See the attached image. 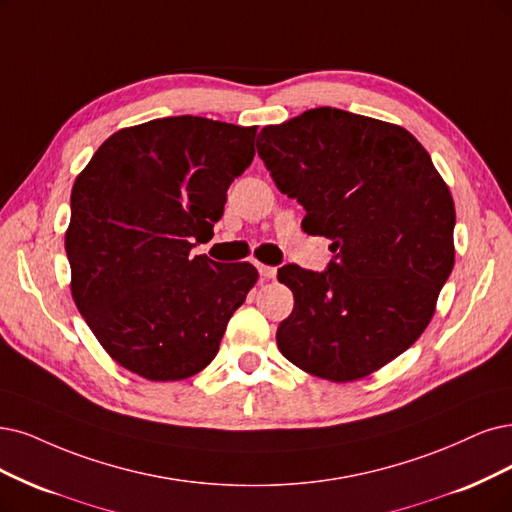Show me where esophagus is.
<instances>
[{"mask_svg": "<svg viewBox=\"0 0 512 512\" xmlns=\"http://www.w3.org/2000/svg\"><path fill=\"white\" fill-rule=\"evenodd\" d=\"M257 270L263 278H276V268H272V266H263V263H257Z\"/></svg>", "mask_w": 512, "mask_h": 512, "instance_id": "esophagus-1", "label": "esophagus"}]
</instances>
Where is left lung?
Wrapping results in <instances>:
<instances>
[{
	"instance_id": "1",
	"label": "left lung",
	"mask_w": 512,
	"mask_h": 512,
	"mask_svg": "<svg viewBox=\"0 0 512 512\" xmlns=\"http://www.w3.org/2000/svg\"><path fill=\"white\" fill-rule=\"evenodd\" d=\"M257 154L335 253L325 272L278 270L295 295L278 348L323 380H361L430 323L456 257L449 189L405 128L335 107L266 126Z\"/></svg>"
}]
</instances>
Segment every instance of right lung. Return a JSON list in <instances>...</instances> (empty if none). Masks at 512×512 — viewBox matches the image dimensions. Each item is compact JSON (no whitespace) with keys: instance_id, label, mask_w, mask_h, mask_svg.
<instances>
[{"instance_id":"add662e5","label":"right lung","mask_w":512,"mask_h":512,"mask_svg":"<svg viewBox=\"0 0 512 512\" xmlns=\"http://www.w3.org/2000/svg\"><path fill=\"white\" fill-rule=\"evenodd\" d=\"M257 126L198 116L111 135L71 189L73 301L113 361L154 382L202 371L257 282L251 263L192 255L255 158Z\"/></svg>"}]
</instances>
